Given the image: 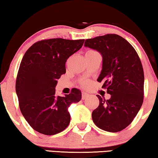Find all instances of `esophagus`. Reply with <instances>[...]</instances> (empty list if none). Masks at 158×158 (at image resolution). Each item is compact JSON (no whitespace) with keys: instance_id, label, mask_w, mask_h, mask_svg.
Listing matches in <instances>:
<instances>
[{"instance_id":"obj_1","label":"esophagus","mask_w":158,"mask_h":158,"mask_svg":"<svg viewBox=\"0 0 158 158\" xmlns=\"http://www.w3.org/2000/svg\"><path fill=\"white\" fill-rule=\"evenodd\" d=\"M88 96H89V94H87V93L84 92V91L82 92V98L85 99V98H88Z\"/></svg>"}]
</instances>
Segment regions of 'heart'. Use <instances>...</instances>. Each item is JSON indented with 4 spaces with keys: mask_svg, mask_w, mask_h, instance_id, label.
<instances>
[{
    "mask_svg": "<svg viewBox=\"0 0 158 158\" xmlns=\"http://www.w3.org/2000/svg\"><path fill=\"white\" fill-rule=\"evenodd\" d=\"M87 83H87V82H86V81L84 82V83H83L84 85H87Z\"/></svg>",
    "mask_w": 158,
    "mask_h": 158,
    "instance_id": "obj_1",
    "label": "heart"
}]
</instances>
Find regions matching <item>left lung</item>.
I'll return each mask as SVG.
<instances>
[{
  "label": "left lung",
  "instance_id": "8db88e82",
  "mask_svg": "<svg viewBox=\"0 0 158 158\" xmlns=\"http://www.w3.org/2000/svg\"><path fill=\"white\" fill-rule=\"evenodd\" d=\"M85 47L102 56V70L97 81L111 95L108 100L97 95L99 106L92 112L98 128L117 132L137 116L143 103L144 72L134 47L122 36L109 34L86 40Z\"/></svg>",
  "mask_w": 158,
  "mask_h": 158
}]
</instances>
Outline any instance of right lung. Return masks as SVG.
I'll return each mask as SVG.
<instances>
[{
    "mask_svg": "<svg viewBox=\"0 0 158 158\" xmlns=\"http://www.w3.org/2000/svg\"><path fill=\"white\" fill-rule=\"evenodd\" d=\"M85 40L50 39L36 42L28 50L19 67L16 92L19 107L29 124L38 132L54 135L70 122L68 108L81 100V91L57 96V80L66 73L68 57L78 51Z\"/></svg>",
    "mask_w": 158,
    "mask_h": 158,
    "instance_id": "1",
    "label": "right lung"
}]
</instances>
